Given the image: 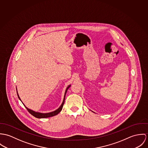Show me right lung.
Wrapping results in <instances>:
<instances>
[{
  "label": "right lung",
  "mask_w": 148,
  "mask_h": 148,
  "mask_svg": "<svg viewBox=\"0 0 148 148\" xmlns=\"http://www.w3.org/2000/svg\"><path fill=\"white\" fill-rule=\"evenodd\" d=\"M70 86H71V85H69V86L67 87V88H66L65 92L64 98V100H63V101H62V104L61 105V106H60L57 110H56L54 111L51 112H49V113H46V114H44V113H40V112H35V111H34L33 110H31L29 109L28 108H27V107L24 105V104L23 103V104L24 106L25 107V108H27V110H28V111L31 115H32L33 116H34L35 117L40 118H40H47V117H52V116H53L57 115L58 114H59V113L61 111V110H62V107H63V106H64V103H65V96H66L67 91L68 88H69ZM17 94L18 98L21 100V99H20V97H19V95H18V93H17ZM21 102H22V101H21Z\"/></svg>",
  "instance_id": "1"
}]
</instances>
